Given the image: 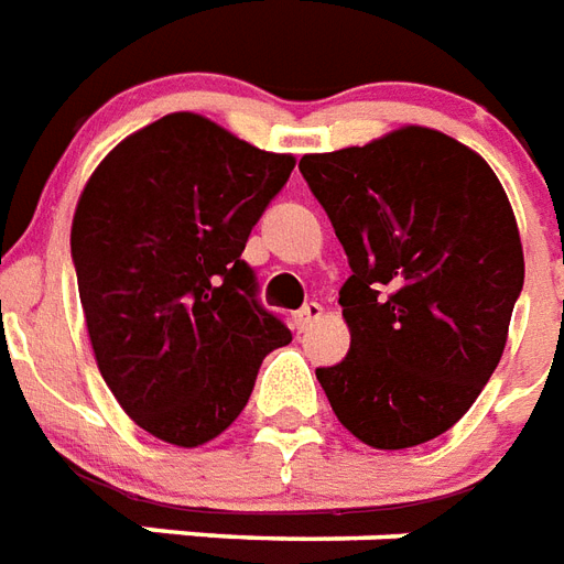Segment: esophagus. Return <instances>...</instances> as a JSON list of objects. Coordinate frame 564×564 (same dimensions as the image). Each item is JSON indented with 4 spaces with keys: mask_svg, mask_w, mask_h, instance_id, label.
Returning a JSON list of instances; mask_svg holds the SVG:
<instances>
[{
    "mask_svg": "<svg viewBox=\"0 0 564 564\" xmlns=\"http://www.w3.org/2000/svg\"><path fill=\"white\" fill-rule=\"evenodd\" d=\"M325 316V311H322V304H316V301H311V304H304L299 311V316H295V322H299L301 330H307L311 325H316V322Z\"/></svg>",
    "mask_w": 564,
    "mask_h": 564,
    "instance_id": "obj_1",
    "label": "esophagus"
}]
</instances>
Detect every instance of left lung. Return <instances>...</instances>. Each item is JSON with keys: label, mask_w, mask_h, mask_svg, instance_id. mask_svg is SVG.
<instances>
[{"label": "left lung", "mask_w": 564, "mask_h": 564, "mask_svg": "<svg viewBox=\"0 0 564 564\" xmlns=\"http://www.w3.org/2000/svg\"><path fill=\"white\" fill-rule=\"evenodd\" d=\"M301 174L349 257L351 346L316 369L334 414L372 449L453 429L497 369L523 286V245L500 180L429 127L307 153Z\"/></svg>", "instance_id": "8db88e82"}]
</instances>
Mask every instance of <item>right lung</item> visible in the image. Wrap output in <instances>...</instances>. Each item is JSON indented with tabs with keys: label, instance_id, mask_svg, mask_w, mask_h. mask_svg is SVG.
<instances>
[{
	"label": "right lung",
	"instance_id": "add662e5",
	"mask_svg": "<svg viewBox=\"0 0 564 564\" xmlns=\"http://www.w3.org/2000/svg\"><path fill=\"white\" fill-rule=\"evenodd\" d=\"M292 167L290 153L174 111L127 135L82 188L70 251L94 358L132 423L165 444L215 441L292 339L242 260Z\"/></svg>",
	"mask_w": 564,
	"mask_h": 564
}]
</instances>
